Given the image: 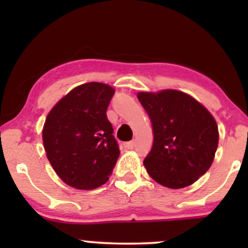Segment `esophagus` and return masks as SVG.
<instances>
[{"label": "esophagus", "mask_w": 248, "mask_h": 248, "mask_svg": "<svg viewBox=\"0 0 248 248\" xmlns=\"http://www.w3.org/2000/svg\"><path fill=\"white\" fill-rule=\"evenodd\" d=\"M124 148H126V149H133V148L135 147V141L126 142V143H124Z\"/></svg>", "instance_id": "34e87169"}]
</instances>
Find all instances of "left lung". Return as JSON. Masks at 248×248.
I'll return each mask as SVG.
<instances>
[{"label": "left lung", "mask_w": 248, "mask_h": 248, "mask_svg": "<svg viewBox=\"0 0 248 248\" xmlns=\"http://www.w3.org/2000/svg\"><path fill=\"white\" fill-rule=\"evenodd\" d=\"M138 99L153 126V147L143 161L149 176L170 189L191 186L215 158L219 139L215 118L179 91L140 92Z\"/></svg>", "instance_id": "1"}]
</instances>
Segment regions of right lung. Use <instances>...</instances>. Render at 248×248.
I'll return each mask as SVG.
<instances>
[{
    "label": "right lung",
    "instance_id": "obj_1",
    "mask_svg": "<svg viewBox=\"0 0 248 248\" xmlns=\"http://www.w3.org/2000/svg\"><path fill=\"white\" fill-rule=\"evenodd\" d=\"M114 88L87 82L56 104L43 128L47 160L67 186L92 190L108 181L120 150L106 110Z\"/></svg>",
    "mask_w": 248,
    "mask_h": 248
}]
</instances>
